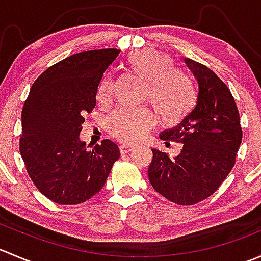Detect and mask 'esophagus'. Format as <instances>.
<instances>
[{
	"mask_svg": "<svg viewBox=\"0 0 261 261\" xmlns=\"http://www.w3.org/2000/svg\"><path fill=\"white\" fill-rule=\"evenodd\" d=\"M133 149L134 146H131L130 144H122V145H120V151L122 152V154H126V152L131 151Z\"/></svg>",
	"mask_w": 261,
	"mask_h": 261,
	"instance_id": "esophagus-1",
	"label": "esophagus"
}]
</instances>
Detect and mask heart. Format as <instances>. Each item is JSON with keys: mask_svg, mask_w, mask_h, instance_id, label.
Segmentation results:
<instances>
[{"mask_svg": "<svg viewBox=\"0 0 261 261\" xmlns=\"http://www.w3.org/2000/svg\"><path fill=\"white\" fill-rule=\"evenodd\" d=\"M127 67L134 75L146 82V99L160 122L165 126L177 125L196 101V92L191 78L174 68L169 57L155 50H138L128 55ZM114 82L106 75L99 84L98 101H106ZM154 115L149 110H117L109 120V130L125 141L140 140L154 125Z\"/></svg>", "mask_w": 261, "mask_h": 261, "instance_id": "1", "label": "heart"}]
</instances>
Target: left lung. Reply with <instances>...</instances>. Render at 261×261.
Returning <instances> with one entry per match:
<instances>
[{
    "mask_svg": "<svg viewBox=\"0 0 261 261\" xmlns=\"http://www.w3.org/2000/svg\"><path fill=\"white\" fill-rule=\"evenodd\" d=\"M198 81L194 109L160 139L183 144L178 156L152 150L147 175L152 188L181 206L198 203L215 193L235 165L243 130L235 99L206 65L184 59Z\"/></svg>",
    "mask_w": 261,
    "mask_h": 261,
    "instance_id": "obj_1",
    "label": "left lung"
}]
</instances>
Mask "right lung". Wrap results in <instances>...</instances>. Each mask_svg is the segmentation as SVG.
Returning a JSON list of instances; mask_svg holds the SVG:
<instances>
[{
	"label": "right lung",
	"instance_id": "right-lung-1",
	"mask_svg": "<svg viewBox=\"0 0 261 261\" xmlns=\"http://www.w3.org/2000/svg\"><path fill=\"white\" fill-rule=\"evenodd\" d=\"M118 54L89 50L60 60L34 82L23 105L21 156L36 188L55 203L78 204L98 193L120 156L109 139L88 151L80 138L105 70Z\"/></svg>",
	"mask_w": 261,
	"mask_h": 261
}]
</instances>
